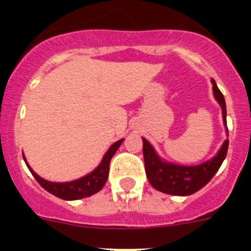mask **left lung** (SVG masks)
I'll list each match as a JSON object with an SVG mask.
<instances>
[{"label": "left lung", "instance_id": "8db88e82", "mask_svg": "<svg viewBox=\"0 0 251 251\" xmlns=\"http://www.w3.org/2000/svg\"><path fill=\"white\" fill-rule=\"evenodd\" d=\"M212 84H214L215 98L222 106L223 120L226 125V100H224L222 91L219 90L215 83V80H212ZM142 141H143L146 175L150 183L156 190L172 195L194 194L210 182L211 178L219 171V168L222 167L228 152V146H229V141L226 139L223 143L222 149L219 150L218 155L212 157L211 160L201 165H195V167H182V165L168 164L165 161L160 160L155 150L152 149V146L150 145L145 138H142Z\"/></svg>", "mask_w": 251, "mask_h": 251}]
</instances>
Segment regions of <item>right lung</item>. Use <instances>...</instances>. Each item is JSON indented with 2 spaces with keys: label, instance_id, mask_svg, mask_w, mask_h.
<instances>
[{
  "label": "right lung",
  "instance_id": "right-lung-1",
  "mask_svg": "<svg viewBox=\"0 0 251 251\" xmlns=\"http://www.w3.org/2000/svg\"><path fill=\"white\" fill-rule=\"evenodd\" d=\"M122 141L124 139L116 142L114 145L110 146V149L105 153V156L101 160L100 165L94 172H91L90 175L84 176L82 178L72 181V182H49V181H45L41 177H39L28 165L27 167L31 171L33 177L36 178L37 182L40 183L41 186L44 187L47 191H49L50 194L56 195V197H58L61 199H65V201H75V199L86 198V197L96 194L105 185L108 175H109L110 159L113 157V155L116 153L118 147L121 146Z\"/></svg>",
  "mask_w": 251,
  "mask_h": 251
}]
</instances>
